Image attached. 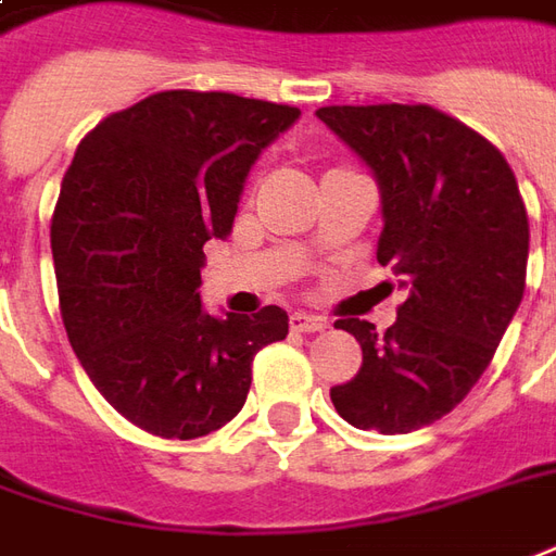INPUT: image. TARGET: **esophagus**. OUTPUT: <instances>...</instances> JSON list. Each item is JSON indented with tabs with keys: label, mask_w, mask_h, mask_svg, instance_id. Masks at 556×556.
Segmentation results:
<instances>
[{
	"label": "esophagus",
	"mask_w": 556,
	"mask_h": 556,
	"mask_svg": "<svg viewBox=\"0 0 556 556\" xmlns=\"http://www.w3.org/2000/svg\"><path fill=\"white\" fill-rule=\"evenodd\" d=\"M290 324H293V329H300V332H324V329H329L327 317L312 315V312H296V315L290 317Z\"/></svg>",
	"instance_id": "34e87169"
}]
</instances>
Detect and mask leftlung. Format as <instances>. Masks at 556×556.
I'll use <instances>...</instances> for the list:
<instances>
[{
    "label": "left lung",
    "instance_id": "left-lung-1",
    "mask_svg": "<svg viewBox=\"0 0 556 556\" xmlns=\"http://www.w3.org/2000/svg\"><path fill=\"white\" fill-rule=\"evenodd\" d=\"M317 117L372 168L378 263L408 290L388 332L336 320L363 366L329 400L357 430H420L476 388L523 300L530 220L518 181L484 136L432 105H329Z\"/></svg>",
    "mask_w": 556,
    "mask_h": 556
}]
</instances>
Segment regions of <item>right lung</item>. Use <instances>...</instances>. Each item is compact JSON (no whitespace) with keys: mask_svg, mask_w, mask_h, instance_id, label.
<instances>
[{"mask_svg":"<svg viewBox=\"0 0 556 556\" xmlns=\"http://www.w3.org/2000/svg\"><path fill=\"white\" fill-rule=\"evenodd\" d=\"M300 109L163 90L80 139L51 220L60 312L84 372L139 430L199 439L239 415L287 312L214 317L202 244L227 239L260 151Z\"/></svg>","mask_w":556,"mask_h":556,"instance_id":"obj_1","label":"right lung"}]
</instances>
